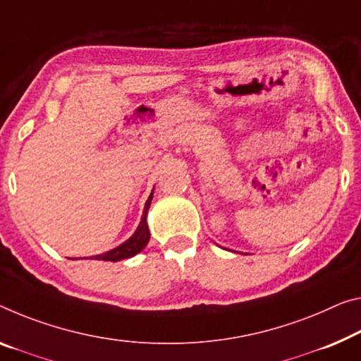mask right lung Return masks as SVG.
Listing matches in <instances>:
<instances>
[{
  "instance_id": "obj_1",
  "label": "right lung",
  "mask_w": 361,
  "mask_h": 361,
  "mask_svg": "<svg viewBox=\"0 0 361 361\" xmlns=\"http://www.w3.org/2000/svg\"><path fill=\"white\" fill-rule=\"evenodd\" d=\"M152 198H153V192L147 200L145 208H143L140 224H138L137 231L134 232V235H132L129 240L121 243L119 247L113 248V250L104 252L102 255H95V257H92L90 259H102V262H119V259L130 258V257H134V255H137L138 252H142L143 248L147 247V243L149 240V231H148V224H147V213L149 209V204H152Z\"/></svg>"
}]
</instances>
